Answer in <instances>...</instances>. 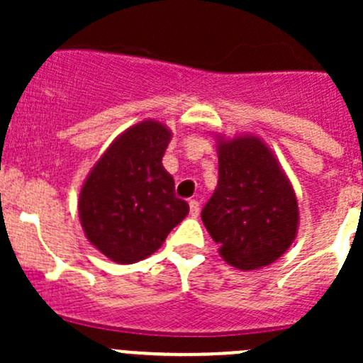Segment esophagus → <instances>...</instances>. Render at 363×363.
Here are the masks:
<instances>
[{
	"label": "esophagus",
	"instance_id": "1",
	"mask_svg": "<svg viewBox=\"0 0 363 363\" xmlns=\"http://www.w3.org/2000/svg\"><path fill=\"white\" fill-rule=\"evenodd\" d=\"M189 214H191L193 218H196V216L200 214L199 200H189Z\"/></svg>",
	"mask_w": 363,
	"mask_h": 363
}]
</instances>
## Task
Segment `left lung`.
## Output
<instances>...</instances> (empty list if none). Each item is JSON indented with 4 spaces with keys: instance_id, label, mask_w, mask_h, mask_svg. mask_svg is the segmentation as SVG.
<instances>
[{
    "instance_id": "left-lung-1",
    "label": "left lung",
    "mask_w": 363,
    "mask_h": 363,
    "mask_svg": "<svg viewBox=\"0 0 363 363\" xmlns=\"http://www.w3.org/2000/svg\"><path fill=\"white\" fill-rule=\"evenodd\" d=\"M219 179L202 221L232 267L270 265L294 244L298 203L290 179L269 145L256 135H216Z\"/></svg>"
}]
</instances>
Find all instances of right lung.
I'll return each instance as SVG.
<instances>
[{
  "label": "right lung",
  "mask_w": 363,
  "mask_h": 363,
  "mask_svg": "<svg viewBox=\"0 0 363 363\" xmlns=\"http://www.w3.org/2000/svg\"><path fill=\"white\" fill-rule=\"evenodd\" d=\"M172 131L145 119L124 130L84 181L79 218L87 240L116 263H137L156 252L188 216L175 196L163 160Z\"/></svg>",
  "instance_id": "1"
}]
</instances>
